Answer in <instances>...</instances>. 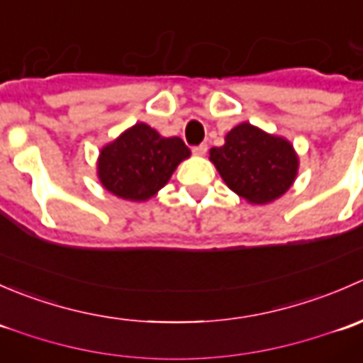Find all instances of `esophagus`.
Listing matches in <instances>:
<instances>
[{"instance_id":"esophagus-1","label":"esophagus","mask_w":363,"mask_h":363,"mask_svg":"<svg viewBox=\"0 0 363 363\" xmlns=\"http://www.w3.org/2000/svg\"><path fill=\"white\" fill-rule=\"evenodd\" d=\"M205 152H207V145H205V144L195 145V147H193V155H196V156H203Z\"/></svg>"}]
</instances>
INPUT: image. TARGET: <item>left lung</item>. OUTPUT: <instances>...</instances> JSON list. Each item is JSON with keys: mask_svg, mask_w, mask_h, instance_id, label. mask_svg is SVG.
<instances>
[{"mask_svg": "<svg viewBox=\"0 0 363 363\" xmlns=\"http://www.w3.org/2000/svg\"><path fill=\"white\" fill-rule=\"evenodd\" d=\"M211 161L226 186L251 203L279 199L294 184L298 168L290 142L250 123L233 128L226 135L225 145L212 147Z\"/></svg>", "mask_w": 363, "mask_h": 363, "instance_id": "1", "label": "left lung"}]
</instances>
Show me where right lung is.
Wrapping results in <instances>:
<instances>
[{"instance_id":"obj_1","label":"right lung","mask_w":363,"mask_h":363,"mask_svg":"<svg viewBox=\"0 0 363 363\" xmlns=\"http://www.w3.org/2000/svg\"><path fill=\"white\" fill-rule=\"evenodd\" d=\"M189 155L188 145L179 137L164 138L147 124L138 123L101 149L98 177L119 199L140 202L156 195Z\"/></svg>"}]
</instances>
